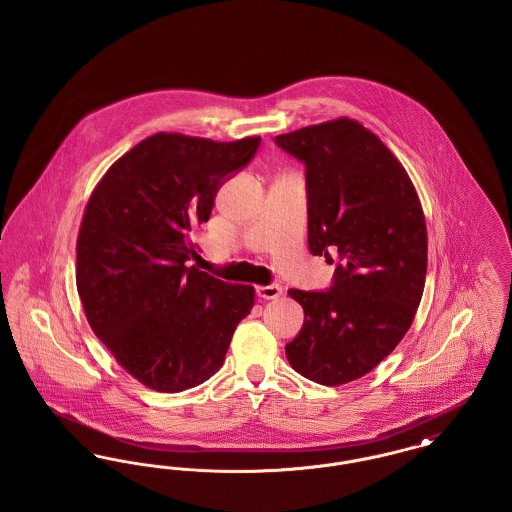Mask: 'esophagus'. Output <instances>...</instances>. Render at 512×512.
<instances>
[{
    "label": "esophagus",
    "mask_w": 512,
    "mask_h": 512,
    "mask_svg": "<svg viewBox=\"0 0 512 512\" xmlns=\"http://www.w3.org/2000/svg\"><path fill=\"white\" fill-rule=\"evenodd\" d=\"M282 295V286L280 284H268V286H259L257 288V297L259 299H276Z\"/></svg>",
    "instance_id": "1"
}]
</instances>
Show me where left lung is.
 Segmentation results:
<instances>
[{
	"mask_svg": "<svg viewBox=\"0 0 512 512\" xmlns=\"http://www.w3.org/2000/svg\"><path fill=\"white\" fill-rule=\"evenodd\" d=\"M274 144L305 165L311 253L330 265L338 255L330 288L288 292L305 320L286 357L317 384H347L411 328L428 265L424 213L409 174L359 122H322Z\"/></svg>",
	"mask_w": 512,
	"mask_h": 512,
	"instance_id": "left-lung-1",
	"label": "left lung"
}]
</instances>
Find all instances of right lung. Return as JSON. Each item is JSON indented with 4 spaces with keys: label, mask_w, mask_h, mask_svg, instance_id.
<instances>
[{
    "label": "right lung",
    "mask_w": 512,
    "mask_h": 512,
    "mask_svg": "<svg viewBox=\"0 0 512 512\" xmlns=\"http://www.w3.org/2000/svg\"><path fill=\"white\" fill-rule=\"evenodd\" d=\"M259 146L261 138L149 136L107 171L86 205L76 244L84 313L117 363L151 390L178 393L209 380L255 303L251 286L186 263L220 186Z\"/></svg>",
    "instance_id": "add662e5"
}]
</instances>
